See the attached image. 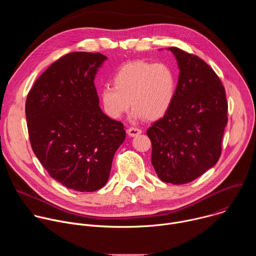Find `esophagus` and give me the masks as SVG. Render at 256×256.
<instances>
[{
  "label": "esophagus",
  "instance_id": "esophagus-1",
  "mask_svg": "<svg viewBox=\"0 0 256 256\" xmlns=\"http://www.w3.org/2000/svg\"><path fill=\"white\" fill-rule=\"evenodd\" d=\"M128 134L130 136H138L140 134H142V130L140 128H134V126H130L126 130Z\"/></svg>",
  "mask_w": 256,
  "mask_h": 256
}]
</instances>
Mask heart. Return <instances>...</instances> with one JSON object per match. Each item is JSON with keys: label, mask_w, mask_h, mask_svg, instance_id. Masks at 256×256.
<instances>
[{"label": "heart", "mask_w": 256, "mask_h": 256, "mask_svg": "<svg viewBox=\"0 0 256 256\" xmlns=\"http://www.w3.org/2000/svg\"><path fill=\"white\" fill-rule=\"evenodd\" d=\"M112 82L114 87L105 86L100 97L106 114L114 120L132 106L134 118L157 120L168 112L176 91L174 72L162 62H130L116 72Z\"/></svg>", "instance_id": "b5f03b06"}]
</instances>
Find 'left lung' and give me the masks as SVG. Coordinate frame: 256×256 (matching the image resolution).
<instances>
[{"label":"left lung","instance_id":"left-lung-1","mask_svg":"<svg viewBox=\"0 0 256 256\" xmlns=\"http://www.w3.org/2000/svg\"><path fill=\"white\" fill-rule=\"evenodd\" d=\"M168 50L180 70L175 96L147 136L158 177L167 184H184L220 159L228 103L220 78L206 62L178 48Z\"/></svg>","mask_w":256,"mask_h":256}]
</instances>
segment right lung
Returning <instances> with one entry per match:
<instances>
[{"instance_id":"obj_1","label":"right lung","mask_w":256,"mask_h":256,"mask_svg":"<svg viewBox=\"0 0 256 256\" xmlns=\"http://www.w3.org/2000/svg\"><path fill=\"white\" fill-rule=\"evenodd\" d=\"M106 58L99 52L64 54L42 72L26 98L35 156L50 177L81 192L106 184L114 153L126 138L124 124L99 107L94 79Z\"/></svg>"}]
</instances>
